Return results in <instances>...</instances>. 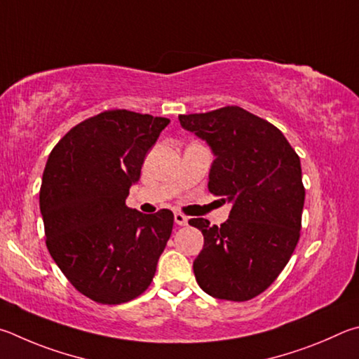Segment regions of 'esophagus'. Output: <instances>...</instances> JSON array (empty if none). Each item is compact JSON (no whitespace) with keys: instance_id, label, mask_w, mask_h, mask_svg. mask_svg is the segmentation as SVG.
<instances>
[{"instance_id":"34e87169","label":"esophagus","mask_w":359,"mask_h":359,"mask_svg":"<svg viewBox=\"0 0 359 359\" xmlns=\"http://www.w3.org/2000/svg\"><path fill=\"white\" fill-rule=\"evenodd\" d=\"M187 221H189V219H187V216H184L183 212H175V222L178 224V225H187Z\"/></svg>"}]
</instances>
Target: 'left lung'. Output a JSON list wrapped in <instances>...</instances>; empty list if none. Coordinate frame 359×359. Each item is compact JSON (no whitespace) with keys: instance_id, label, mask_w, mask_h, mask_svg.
<instances>
[{"instance_id":"8db88e82","label":"left lung","mask_w":359,"mask_h":359,"mask_svg":"<svg viewBox=\"0 0 359 359\" xmlns=\"http://www.w3.org/2000/svg\"><path fill=\"white\" fill-rule=\"evenodd\" d=\"M178 119L216 156L210 192L233 205L221 227L189 221L205 240L194 274L211 297L252 299L278 279L299 240L306 196L299 157L276 126L241 107Z\"/></svg>"}]
</instances>
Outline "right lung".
<instances>
[{
    "label": "right lung",
    "mask_w": 359,
    "mask_h": 359,
    "mask_svg": "<svg viewBox=\"0 0 359 359\" xmlns=\"http://www.w3.org/2000/svg\"><path fill=\"white\" fill-rule=\"evenodd\" d=\"M168 118L107 110L56 143L39 194L47 249L67 280L100 304L147 290L173 229V212L126 205L144 156Z\"/></svg>",
    "instance_id": "right-lung-1"
}]
</instances>
